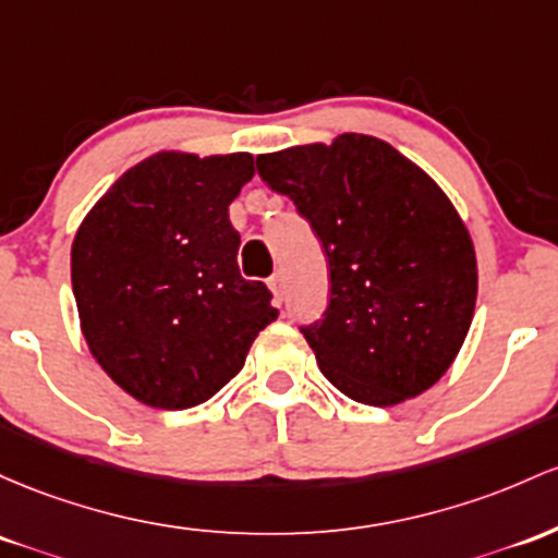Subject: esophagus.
Masks as SVG:
<instances>
[{"label":"esophagus","mask_w":558,"mask_h":558,"mask_svg":"<svg viewBox=\"0 0 558 558\" xmlns=\"http://www.w3.org/2000/svg\"><path fill=\"white\" fill-rule=\"evenodd\" d=\"M267 286H269V291H272L275 302L280 304V299H283V289H286V283H283V272H275L272 278L267 280Z\"/></svg>","instance_id":"esophagus-1"}]
</instances>
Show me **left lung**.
Segmentation results:
<instances>
[{
    "label": "left lung",
    "mask_w": 558,
    "mask_h": 558,
    "mask_svg": "<svg viewBox=\"0 0 558 558\" xmlns=\"http://www.w3.org/2000/svg\"><path fill=\"white\" fill-rule=\"evenodd\" d=\"M256 169L326 248V317L302 328L323 376L373 408L432 389L466 341L480 283L474 241L448 193L357 132L262 153Z\"/></svg>",
    "instance_id": "left-lung-1"
}]
</instances>
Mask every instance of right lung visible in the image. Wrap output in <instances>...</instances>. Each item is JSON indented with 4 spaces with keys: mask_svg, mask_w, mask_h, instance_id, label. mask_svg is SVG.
<instances>
[{
    "mask_svg": "<svg viewBox=\"0 0 558 558\" xmlns=\"http://www.w3.org/2000/svg\"><path fill=\"white\" fill-rule=\"evenodd\" d=\"M251 177V153L158 150L126 169L78 225V326L110 381L143 405L206 402L278 317L267 286L238 269L241 235L228 206Z\"/></svg>",
    "mask_w": 558,
    "mask_h": 558,
    "instance_id": "add662e5",
    "label": "right lung"
}]
</instances>
